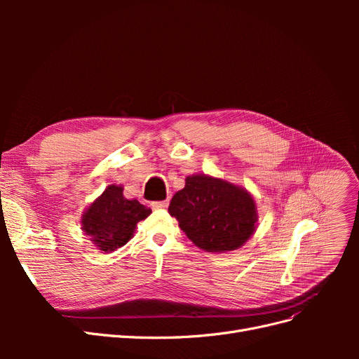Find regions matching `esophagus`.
<instances>
[{"label":"esophagus","mask_w":359,"mask_h":359,"mask_svg":"<svg viewBox=\"0 0 359 359\" xmlns=\"http://www.w3.org/2000/svg\"><path fill=\"white\" fill-rule=\"evenodd\" d=\"M168 205H169V201H156L151 203V206H153L154 210H165L168 208Z\"/></svg>","instance_id":"obj_1"}]
</instances>
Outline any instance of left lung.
I'll list each match as a JSON object with an SVG mask.
<instances>
[{
	"label": "left lung",
	"instance_id": "8db88e82",
	"mask_svg": "<svg viewBox=\"0 0 359 359\" xmlns=\"http://www.w3.org/2000/svg\"><path fill=\"white\" fill-rule=\"evenodd\" d=\"M169 214L199 248L224 253L240 248L255 233L256 203L245 189L220 178L190 175L173 194Z\"/></svg>",
	"mask_w": 359,
	"mask_h": 359
}]
</instances>
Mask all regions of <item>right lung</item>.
<instances>
[{"label":"right lung","instance_id":"1","mask_svg":"<svg viewBox=\"0 0 359 359\" xmlns=\"http://www.w3.org/2000/svg\"><path fill=\"white\" fill-rule=\"evenodd\" d=\"M123 190V186L111 184L82 214V231L104 253L127 244L136 224L151 214V210L136 199H126Z\"/></svg>","mask_w":359,"mask_h":359}]
</instances>
